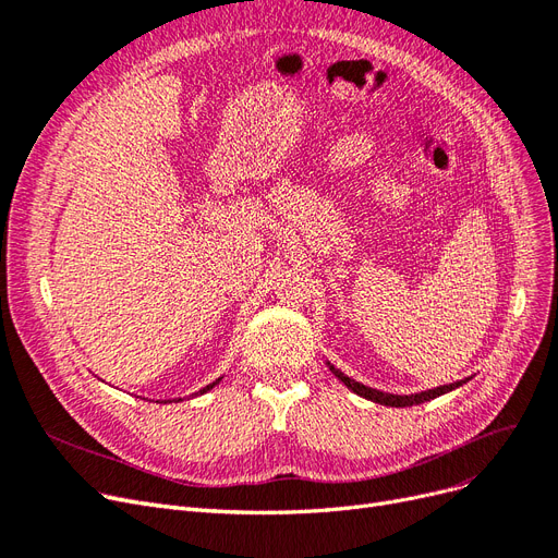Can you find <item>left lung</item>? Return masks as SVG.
Listing matches in <instances>:
<instances>
[{"label":"left lung","instance_id":"1","mask_svg":"<svg viewBox=\"0 0 558 558\" xmlns=\"http://www.w3.org/2000/svg\"><path fill=\"white\" fill-rule=\"evenodd\" d=\"M326 365H328V369H331V373H333L349 390H354L356 396H361V398H365V400H369V402L384 404V407H414V404H423V402H429V400H435V398H439V396H446V393H450V390H456V388H460L462 384L471 381V377H466V379L452 381V384H446V386L421 390V393L398 396V393H384V390L369 388V386H365V384H361V381H356V379H352V377H347L344 373H340V369H338L336 365H331V361H326Z\"/></svg>","mask_w":558,"mask_h":558}]
</instances>
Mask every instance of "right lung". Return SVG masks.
<instances>
[{
    "mask_svg": "<svg viewBox=\"0 0 558 558\" xmlns=\"http://www.w3.org/2000/svg\"><path fill=\"white\" fill-rule=\"evenodd\" d=\"M220 379H222V377H218V379H216V381H211V384H206L204 388H199V390H197L195 396H204L206 390H211L214 386H218V384H220ZM156 402H160V404H168V402H181V398H174V400H156Z\"/></svg>",
    "mask_w": 558,
    "mask_h": 558,
    "instance_id": "obj_1",
    "label": "right lung"
}]
</instances>
